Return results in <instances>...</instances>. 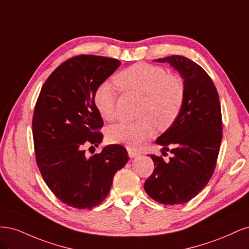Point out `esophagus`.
<instances>
[{
    "label": "esophagus",
    "instance_id": "esophagus-1",
    "mask_svg": "<svg viewBox=\"0 0 249 249\" xmlns=\"http://www.w3.org/2000/svg\"><path fill=\"white\" fill-rule=\"evenodd\" d=\"M127 154H129L130 158H135V157H137L139 155V153L135 152V150H133L132 148H127Z\"/></svg>",
    "mask_w": 249,
    "mask_h": 249
}]
</instances>
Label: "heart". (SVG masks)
<instances>
[{"label":"heart","instance_id":"1","mask_svg":"<svg viewBox=\"0 0 249 249\" xmlns=\"http://www.w3.org/2000/svg\"><path fill=\"white\" fill-rule=\"evenodd\" d=\"M114 82L123 91L143 96V102L140 119L122 120L109 127L107 138L112 143L138 148L153 136L157 126L161 131L169 129L182 112L186 94L184 82L161 66L133 64L116 73ZM116 101L117 92L110 82L96 87L93 104L104 119L115 117Z\"/></svg>","mask_w":249,"mask_h":249}]
</instances>
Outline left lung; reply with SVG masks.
<instances>
[{
    "instance_id": "obj_1",
    "label": "left lung",
    "mask_w": 249,
    "mask_h": 249,
    "mask_svg": "<svg viewBox=\"0 0 249 249\" xmlns=\"http://www.w3.org/2000/svg\"><path fill=\"white\" fill-rule=\"evenodd\" d=\"M168 62L180 73L186 88L185 102L177 122L157 139L162 157L150 155L154 172L144 183L149 197L163 205H182L191 200L212 178L222 139L219 95L212 79L197 63L173 55L157 59Z\"/></svg>"
}]
</instances>
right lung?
<instances>
[{
	"mask_svg": "<svg viewBox=\"0 0 249 249\" xmlns=\"http://www.w3.org/2000/svg\"><path fill=\"white\" fill-rule=\"evenodd\" d=\"M119 65L117 59L94 55L67 59L50 74L37 99L32 122L37 166L50 190L71 208L99 206L129 160L119 144L89 158L85 154L87 146L103 140L93 93Z\"/></svg>",
	"mask_w": 249,
	"mask_h": 249,
	"instance_id": "add662e5",
	"label": "right lung"
}]
</instances>
